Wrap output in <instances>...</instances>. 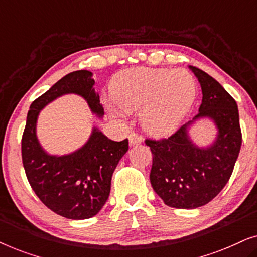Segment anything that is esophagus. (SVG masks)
I'll return each instance as SVG.
<instances>
[{
	"label": "esophagus",
	"mask_w": 257,
	"mask_h": 257,
	"mask_svg": "<svg viewBox=\"0 0 257 257\" xmlns=\"http://www.w3.org/2000/svg\"><path fill=\"white\" fill-rule=\"evenodd\" d=\"M128 140H130V146H135V145H139V144L143 143V137L137 135V133H131L128 136Z\"/></svg>",
	"instance_id": "obj_1"
}]
</instances>
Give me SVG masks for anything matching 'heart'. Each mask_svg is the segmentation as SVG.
<instances>
[{"mask_svg":"<svg viewBox=\"0 0 257 257\" xmlns=\"http://www.w3.org/2000/svg\"><path fill=\"white\" fill-rule=\"evenodd\" d=\"M198 85L186 70L132 68L117 73L111 83V98L118 109L107 103L118 119L125 112L142 108L140 121L153 135H167L180 125L193 106Z\"/></svg>","mask_w":257,"mask_h":257,"instance_id":"b5f03b06","label":"heart"}]
</instances>
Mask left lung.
<instances>
[{"label": "left lung", "mask_w": 257, "mask_h": 257, "mask_svg": "<svg viewBox=\"0 0 257 257\" xmlns=\"http://www.w3.org/2000/svg\"><path fill=\"white\" fill-rule=\"evenodd\" d=\"M202 90V103L193 120L165 139H146L153 156L150 180L165 205L181 209L205 206L227 185L240 153L242 133L234 98L202 70L189 65ZM209 117L218 128L212 146L199 148L188 136L193 122Z\"/></svg>", "instance_id": "1"}]
</instances>
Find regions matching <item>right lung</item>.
Listing matches in <instances>:
<instances>
[{
  "instance_id": "add662e5",
  "label": "right lung",
  "mask_w": 257,
  "mask_h": 257,
  "mask_svg": "<svg viewBox=\"0 0 257 257\" xmlns=\"http://www.w3.org/2000/svg\"><path fill=\"white\" fill-rule=\"evenodd\" d=\"M92 72L69 73L30 105L22 136V161L28 181L42 202L58 215L71 220L90 219L108 199L112 174L128 150V140L114 142L94 127L85 145L65 156H50L36 136L38 114L45 105L63 94L83 97L98 117L104 108L93 89Z\"/></svg>"
}]
</instances>
